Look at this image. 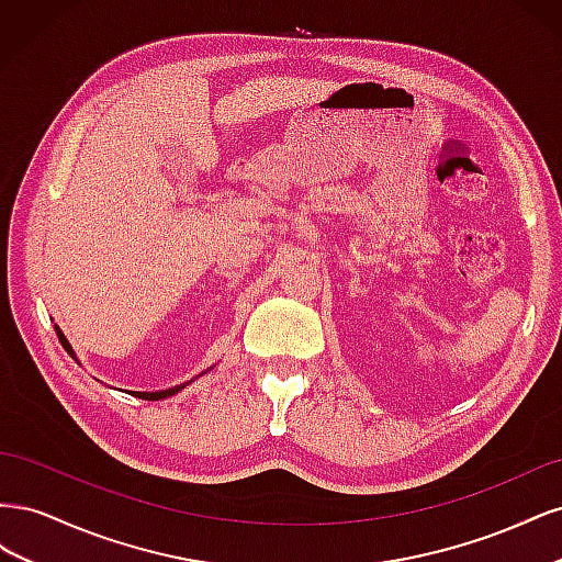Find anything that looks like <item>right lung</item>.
I'll use <instances>...</instances> for the list:
<instances>
[{"label":"right lung","instance_id":"1","mask_svg":"<svg viewBox=\"0 0 562 562\" xmlns=\"http://www.w3.org/2000/svg\"><path fill=\"white\" fill-rule=\"evenodd\" d=\"M56 333H58V339H60V345L65 347V351L70 353V356H75V351H72V347H70V342H67L65 339V335L60 333V328L56 326ZM180 389H184V384H180V386H173V389H164V391H133V396H138V398H145V401H161V398H166V396H173V394H178Z\"/></svg>","mask_w":562,"mask_h":562}]
</instances>
